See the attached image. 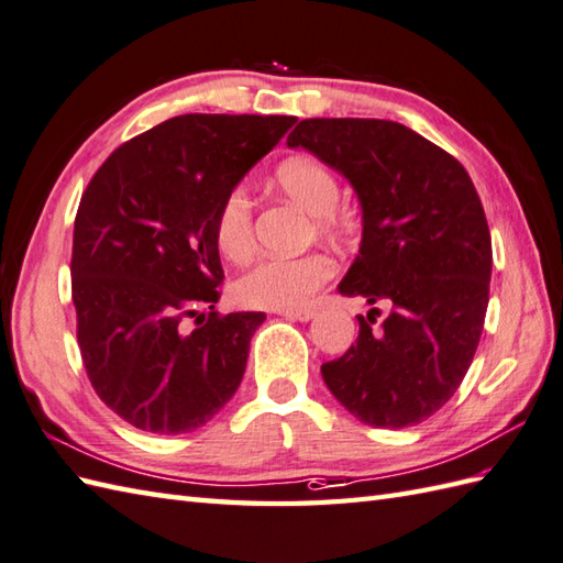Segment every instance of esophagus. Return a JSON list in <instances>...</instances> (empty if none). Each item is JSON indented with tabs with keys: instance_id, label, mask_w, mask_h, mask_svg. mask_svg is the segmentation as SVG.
I'll return each instance as SVG.
<instances>
[{
	"instance_id": "34e87169",
	"label": "esophagus",
	"mask_w": 563,
	"mask_h": 563,
	"mask_svg": "<svg viewBox=\"0 0 563 563\" xmlns=\"http://www.w3.org/2000/svg\"><path fill=\"white\" fill-rule=\"evenodd\" d=\"M278 313H283L285 319H295V321H309L313 313V307H302V309H280Z\"/></svg>"
}]
</instances>
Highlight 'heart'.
<instances>
[{"instance_id":"1","label":"heart","mask_w":563,"mask_h":563,"mask_svg":"<svg viewBox=\"0 0 563 563\" xmlns=\"http://www.w3.org/2000/svg\"><path fill=\"white\" fill-rule=\"evenodd\" d=\"M276 185L313 216L319 232H343V218L338 213L343 189L329 167L309 158L287 161L276 169ZM213 240L218 252L230 261L252 254L254 208L244 187H234L222 196L213 218ZM333 276L335 261L323 252L264 256L234 278L232 295L240 305L254 309H302Z\"/></svg>"}]
</instances>
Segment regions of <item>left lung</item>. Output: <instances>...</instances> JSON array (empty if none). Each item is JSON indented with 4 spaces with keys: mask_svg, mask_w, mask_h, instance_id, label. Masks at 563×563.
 <instances>
[{
    "mask_svg": "<svg viewBox=\"0 0 563 563\" xmlns=\"http://www.w3.org/2000/svg\"><path fill=\"white\" fill-rule=\"evenodd\" d=\"M302 146L355 187L364 234L338 290L374 307L343 357L323 362L331 394L364 424L402 429L446 405L485 329L492 238L473 179L451 153L388 120L313 117Z\"/></svg>",
    "mask_w": 563,
    "mask_h": 563,
    "instance_id": "1",
    "label": "left lung"
}]
</instances>
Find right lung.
<instances>
[{
  "mask_svg": "<svg viewBox=\"0 0 563 563\" xmlns=\"http://www.w3.org/2000/svg\"><path fill=\"white\" fill-rule=\"evenodd\" d=\"M297 122L181 114L114 148L74 220L71 299L90 386L153 434L199 429L238 390L261 311L220 313L218 203Z\"/></svg>",
  "mask_w": 563,
  "mask_h": 563,
  "instance_id": "1",
  "label": "right lung"
}]
</instances>
